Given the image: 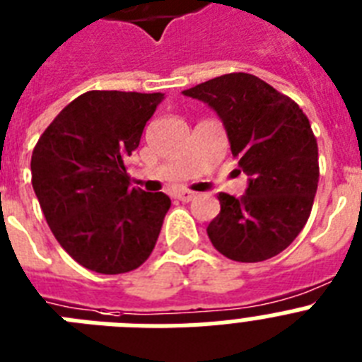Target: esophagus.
Instances as JSON below:
<instances>
[{"label": "esophagus", "mask_w": 362, "mask_h": 362, "mask_svg": "<svg viewBox=\"0 0 362 362\" xmlns=\"http://www.w3.org/2000/svg\"><path fill=\"white\" fill-rule=\"evenodd\" d=\"M197 197V193H193V191L189 189H182L176 193V199L182 200V202H189V200H193Z\"/></svg>", "instance_id": "1"}]
</instances>
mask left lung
I'll list each match as a JSON object with an SVG mask.
<instances>
[{
    "mask_svg": "<svg viewBox=\"0 0 362 362\" xmlns=\"http://www.w3.org/2000/svg\"><path fill=\"white\" fill-rule=\"evenodd\" d=\"M218 115L248 187L218 193L208 238L228 259L256 263L298 238L318 186V147L308 115L293 99L250 73H228L184 90Z\"/></svg>",
    "mask_w": 362,
    "mask_h": 362,
    "instance_id": "obj_1",
    "label": "left lung"
}]
</instances>
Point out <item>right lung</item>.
I'll return each mask as SVG.
<instances>
[{
  "mask_svg": "<svg viewBox=\"0 0 362 362\" xmlns=\"http://www.w3.org/2000/svg\"><path fill=\"white\" fill-rule=\"evenodd\" d=\"M163 93L86 92L40 136L33 189L51 232L73 259L123 274L151 256L171 199L130 186L124 158L139 145Z\"/></svg>",
  "mask_w": 362,
  "mask_h": 362,
  "instance_id": "obj_1",
  "label": "right lung"
}]
</instances>
